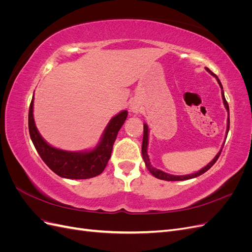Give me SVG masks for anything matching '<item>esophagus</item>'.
I'll use <instances>...</instances> for the list:
<instances>
[{
	"label": "esophagus",
	"mask_w": 252,
	"mask_h": 252,
	"mask_svg": "<svg viewBox=\"0 0 252 252\" xmlns=\"http://www.w3.org/2000/svg\"><path fill=\"white\" fill-rule=\"evenodd\" d=\"M130 110H131L133 113H139V112H141V110H142V106H141V104H140L139 102L134 101V102H132V103L130 104Z\"/></svg>",
	"instance_id": "1"
}]
</instances>
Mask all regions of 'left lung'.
Instances as JSON below:
<instances>
[{
	"mask_svg": "<svg viewBox=\"0 0 252 252\" xmlns=\"http://www.w3.org/2000/svg\"><path fill=\"white\" fill-rule=\"evenodd\" d=\"M206 70H207L210 74H212L213 77H215V78L217 79V81H218V83H219V85H220V89H222V97H223V102H224V105H225V108L227 109L228 114H229V106H228V103H227L226 98H225L222 84H220V80H219V78L217 77V75H216L215 73H213L210 69H208V68H206ZM229 126H230V120H229V118H228V120H227V133H228V131H229ZM148 132H149V131H148V126H147V124H144V135H143V143H142V157H143L145 165H146V167H147V169L149 170V172H150L152 175H154V177H156L157 179H159V180H164V181H185V180H189V179H193V178L199 177V175L205 173L208 169L211 168V167L213 166V164H215V163L218 161V158H219V157H220V152H222V149H220L219 154L215 157V158H213L212 161H211L207 166H205L204 168H202L200 171H197V172L192 173V174H187V175H172V174L166 173V172H164V171H162V170H159V169H157V168H155V167L151 166L150 161H149V157H148V155H147Z\"/></svg>",
	"mask_w": 252,
	"mask_h": 252,
	"instance_id": "obj_1",
	"label": "left lung"
}]
</instances>
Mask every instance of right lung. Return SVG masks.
<instances>
[{"mask_svg":"<svg viewBox=\"0 0 252 252\" xmlns=\"http://www.w3.org/2000/svg\"><path fill=\"white\" fill-rule=\"evenodd\" d=\"M128 116L126 110L113 117L105 128L97 146L89 151L72 152L58 149L45 142L37 131L33 119V97L29 106V134L41 158L49 168L65 179H90L101 174L111 157V151L118 132Z\"/></svg>","mask_w":252,"mask_h":252,"instance_id":"right-lung-1","label":"right lung"}]
</instances>
